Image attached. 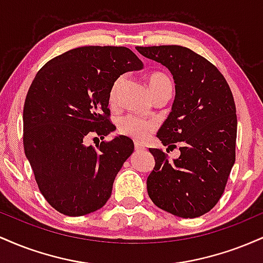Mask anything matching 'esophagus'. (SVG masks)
<instances>
[{
	"instance_id": "1",
	"label": "esophagus",
	"mask_w": 263,
	"mask_h": 263,
	"mask_svg": "<svg viewBox=\"0 0 263 263\" xmlns=\"http://www.w3.org/2000/svg\"><path fill=\"white\" fill-rule=\"evenodd\" d=\"M135 149L136 151H143V149H146V147H144L143 144H141V143H138V142H136V143H135Z\"/></svg>"
}]
</instances>
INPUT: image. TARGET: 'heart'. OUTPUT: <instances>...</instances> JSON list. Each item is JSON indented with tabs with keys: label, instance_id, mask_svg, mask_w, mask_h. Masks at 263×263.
I'll return each mask as SVG.
<instances>
[{
	"label": "heart",
	"instance_id": "b5f03b06",
	"mask_svg": "<svg viewBox=\"0 0 263 263\" xmlns=\"http://www.w3.org/2000/svg\"><path fill=\"white\" fill-rule=\"evenodd\" d=\"M123 79L120 78L114 83L110 91V102L115 104L116 102L117 95H119L120 86H121ZM148 85L152 95H156L159 91L164 89H172V81L165 74L152 73L148 77ZM156 128V123L151 120H146L143 117L135 116V115H128V116L122 117L119 121V132L121 135L128 136V137L135 138L137 141L144 140L148 137L149 134H152L153 129Z\"/></svg>",
	"mask_w": 263,
	"mask_h": 263
}]
</instances>
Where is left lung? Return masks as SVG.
Returning <instances> with one entry per match:
<instances>
[{
  "label": "left lung",
  "mask_w": 263,
  "mask_h": 263,
  "mask_svg": "<svg viewBox=\"0 0 263 263\" xmlns=\"http://www.w3.org/2000/svg\"><path fill=\"white\" fill-rule=\"evenodd\" d=\"M136 49L170 69L176 83L172 112L157 137L168 148L179 143L180 156L170 161L162 149L149 148L156 163L147 192L162 210L198 218L220 200L235 163L237 117L230 86L215 65L189 48Z\"/></svg>",
  "instance_id": "8db88e82"
}]
</instances>
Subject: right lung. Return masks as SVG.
<instances>
[{"instance_id": "add662e5", "label": "right lung", "mask_w": 263, "mask_h": 263, "mask_svg": "<svg viewBox=\"0 0 263 263\" xmlns=\"http://www.w3.org/2000/svg\"><path fill=\"white\" fill-rule=\"evenodd\" d=\"M143 64L126 47L87 45L60 54L33 79L23 108V147L38 188L55 210L83 216L104 206L134 142L126 136L85 146L112 132L110 91ZM96 138V137H95Z\"/></svg>"}]
</instances>
